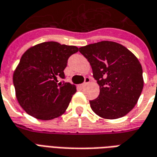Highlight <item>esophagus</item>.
<instances>
[{"instance_id":"esophagus-1","label":"esophagus","mask_w":157,"mask_h":157,"mask_svg":"<svg viewBox=\"0 0 157 157\" xmlns=\"http://www.w3.org/2000/svg\"><path fill=\"white\" fill-rule=\"evenodd\" d=\"M90 82H91V79L89 78V77H86V78H85V82L82 83V86H86V84H88V83Z\"/></svg>"}]
</instances>
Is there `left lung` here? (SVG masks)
<instances>
[{"instance_id": "left-lung-1", "label": "left lung", "mask_w": 157, "mask_h": 157, "mask_svg": "<svg viewBox=\"0 0 157 157\" xmlns=\"http://www.w3.org/2000/svg\"><path fill=\"white\" fill-rule=\"evenodd\" d=\"M79 51L87 59L100 86L98 97L90 101L92 111L108 119L121 118L130 112L144 86L138 59L124 46L111 41L88 44Z\"/></svg>"}]
</instances>
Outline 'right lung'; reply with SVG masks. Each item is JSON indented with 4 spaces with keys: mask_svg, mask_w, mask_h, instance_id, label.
I'll return each mask as SVG.
<instances>
[{
    "mask_svg": "<svg viewBox=\"0 0 157 157\" xmlns=\"http://www.w3.org/2000/svg\"><path fill=\"white\" fill-rule=\"evenodd\" d=\"M79 51L72 45L44 42L22 55L13 74L16 96L22 109L38 119L50 120L62 115L76 92L74 85L59 82L70 56Z\"/></svg>",
    "mask_w": 157,
    "mask_h": 157,
    "instance_id": "right-lung-1",
    "label": "right lung"
}]
</instances>
